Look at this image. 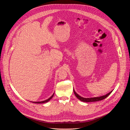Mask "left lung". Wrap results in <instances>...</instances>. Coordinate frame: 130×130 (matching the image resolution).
Returning <instances> with one entry per match:
<instances>
[{
	"label": "left lung",
	"mask_w": 130,
	"mask_h": 130,
	"mask_svg": "<svg viewBox=\"0 0 130 130\" xmlns=\"http://www.w3.org/2000/svg\"><path fill=\"white\" fill-rule=\"evenodd\" d=\"M73 91H74V94H75V96H76V97L79 99L80 100L83 101V102H95V101H100L104 99L105 98H106L108 95H109V94L112 92V91H111L110 92H109V93H108L107 94L102 96H100V97H94V98H83L82 97H81L80 96H79L78 94H77L76 92H75V91L73 89Z\"/></svg>",
	"instance_id": "left-lung-1"
}]
</instances>
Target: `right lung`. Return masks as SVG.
I'll list each match as a JSON object with an SVG mask.
<instances>
[{
  "label": "right lung",
  "instance_id": "add662e5",
  "mask_svg": "<svg viewBox=\"0 0 130 130\" xmlns=\"http://www.w3.org/2000/svg\"><path fill=\"white\" fill-rule=\"evenodd\" d=\"M53 95H54V94L49 98V99H47V100H44V101H40V102H33V103H46V102H48L50 99H52V98L53 97Z\"/></svg>",
  "mask_w": 130,
  "mask_h": 130
}]
</instances>
